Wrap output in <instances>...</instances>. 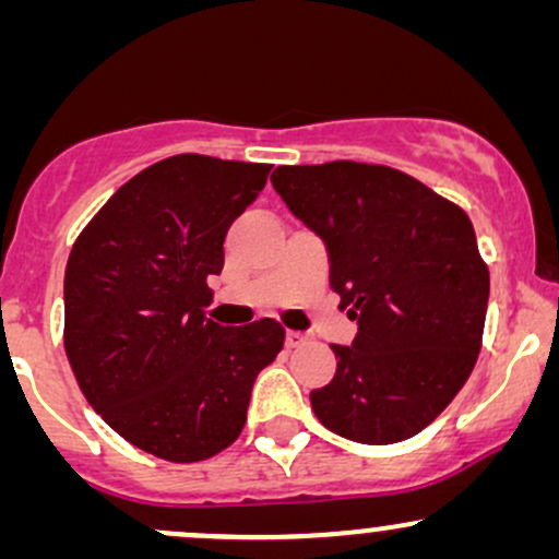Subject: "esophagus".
<instances>
[{"instance_id":"esophagus-1","label":"esophagus","mask_w":559,"mask_h":559,"mask_svg":"<svg viewBox=\"0 0 559 559\" xmlns=\"http://www.w3.org/2000/svg\"><path fill=\"white\" fill-rule=\"evenodd\" d=\"M305 342H307V333L286 331V346H288V349H294V346H301Z\"/></svg>"}]
</instances>
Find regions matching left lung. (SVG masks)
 <instances>
[{
	"instance_id": "1",
	"label": "left lung",
	"mask_w": 559,
	"mask_h": 559,
	"mask_svg": "<svg viewBox=\"0 0 559 559\" xmlns=\"http://www.w3.org/2000/svg\"><path fill=\"white\" fill-rule=\"evenodd\" d=\"M286 207L325 241L331 288L357 320L331 344L336 376L310 394L318 420L360 444L420 433L478 360L489 267L463 207L389 165H281Z\"/></svg>"
}]
</instances>
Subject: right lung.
I'll return each instance as SVG.
<instances>
[{
  "instance_id": "obj_1",
  "label": "right lung",
  "mask_w": 559,
  "mask_h": 559,
  "mask_svg": "<svg viewBox=\"0 0 559 559\" xmlns=\"http://www.w3.org/2000/svg\"><path fill=\"white\" fill-rule=\"evenodd\" d=\"M271 165L176 155L107 199L70 249L66 355L115 433L168 463H199L239 439L254 378L284 349L271 318L239 329L204 307L223 241Z\"/></svg>"
}]
</instances>
